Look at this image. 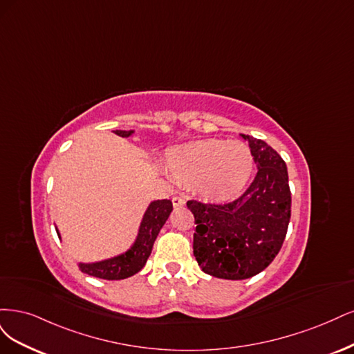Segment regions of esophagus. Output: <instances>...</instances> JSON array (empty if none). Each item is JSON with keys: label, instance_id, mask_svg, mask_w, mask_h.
Segmentation results:
<instances>
[{"label": "esophagus", "instance_id": "obj_1", "mask_svg": "<svg viewBox=\"0 0 354 354\" xmlns=\"http://www.w3.org/2000/svg\"><path fill=\"white\" fill-rule=\"evenodd\" d=\"M172 204H174V207H182L185 204V198H182L180 196H175V197H172Z\"/></svg>", "mask_w": 354, "mask_h": 354}]
</instances>
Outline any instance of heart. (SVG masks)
I'll return each instance as SVG.
<instances>
[{
  "label": "heart",
  "instance_id": "heart-1",
  "mask_svg": "<svg viewBox=\"0 0 354 354\" xmlns=\"http://www.w3.org/2000/svg\"><path fill=\"white\" fill-rule=\"evenodd\" d=\"M166 167L180 184L196 185L203 198L227 201L247 185L254 158L241 141L201 140L169 150Z\"/></svg>",
  "mask_w": 354,
  "mask_h": 354
}]
</instances>
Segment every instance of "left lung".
<instances>
[{
    "label": "left lung",
    "mask_w": 354,
    "mask_h": 354,
    "mask_svg": "<svg viewBox=\"0 0 354 354\" xmlns=\"http://www.w3.org/2000/svg\"><path fill=\"white\" fill-rule=\"evenodd\" d=\"M243 138L257 165L250 187L225 204L187 201L197 225L192 248L201 270L232 281L252 278L272 263L291 218L287 165L265 141Z\"/></svg>",
    "instance_id": "1"
}]
</instances>
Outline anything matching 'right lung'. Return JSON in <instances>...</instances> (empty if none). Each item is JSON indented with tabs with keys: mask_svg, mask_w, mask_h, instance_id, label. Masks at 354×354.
<instances>
[{
	"mask_svg": "<svg viewBox=\"0 0 354 354\" xmlns=\"http://www.w3.org/2000/svg\"><path fill=\"white\" fill-rule=\"evenodd\" d=\"M115 132L120 136H129L132 133V131ZM172 209V201L170 200L153 201L144 214L138 238H136V241L129 252L115 259L98 261V263H81L79 269L91 277L109 281H119L135 275L136 272H140L144 268L148 256L151 254L156 238L158 232H160L162 226L166 223ZM57 235H60L59 231H57Z\"/></svg>",
	"mask_w": 354,
	"mask_h": 354,
	"instance_id": "1",
	"label": "right lung"
}]
</instances>
